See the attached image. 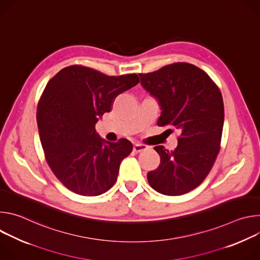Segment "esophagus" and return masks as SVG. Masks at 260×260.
<instances>
[{"label":"esophagus","mask_w":260,"mask_h":260,"mask_svg":"<svg viewBox=\"0 0 260 260\" xmlns=\"http://www.w3.org/2000/svg\"><path fill=\"white\" fill-rule=\"evenodd\" d=\"M147 149V146L143 144H135L134 145V152L139 153L141 151H145Z\"/></svg>","instance_id":"obj_1"}]
</instances>
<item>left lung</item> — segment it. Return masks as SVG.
Here are the masks:
<instances>
[{
  "label": "left lung",
  "mask_w": 260,
  "mask_h": 260,
  "mask_svg": "<svg viewBox=\"0 0 260 260\" xmlns=\"http://www.w3.org/2000/svg\"><path fill=\"white\" fill-rule=\"evenodd\" d=\"M139 76L160 106L157 125L174 126L181 133L174 151L154 147L160 164L147 174L148 182L161 194L187 193L206 179L219 153L223 99L208 74L191 63L176 62Z\"/></svg>",
  "instance_id": "1"
}]
</instances>
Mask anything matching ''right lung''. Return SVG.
I'll use <instances>...</instances> for the list:
<instances>
[{
  "instance_id": "add662e5",
  "label": "right lung",
  "mask_w": 260,
  "mask_h": 260,
  "mask_svg": "<svg viewBox=\"0 0 260 260\" xmlns=\"http://www.w3.org/2000/svg\"><path fill=\"white\" fill-rule=\"evenodd\" d=\"M137 74L108 76L83 66L60 70L47 83L37 108V123L45 158L56 178L71 191L96 197L117 180L133 144L111 143L95 132L115 98L134 87Z\"/></svg>"
}]
</instances>
